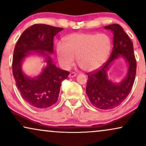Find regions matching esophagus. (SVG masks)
<instances>
[{
    "label": "esophagus",
    "instance_id": "esophagus-1",
    "mask_svg": "<svg viewBox=\"0 0 146 146\" xmlns=\"http://www.w3.org/2000/svg\"><path fill=\"white\" fill-rule=\"evenodd\" d=\"M77 75V73H75V72H72V73H71L69 75V77H74Z\"/></svg>",
    "mask_w": 146,
    "mask_h": 146
}]
</instances>
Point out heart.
<instances>
[{"label": "heart", "mask_w": 146, "mask_h": 146, "mask_svg": "<svg viewBox=\"0 0 146 146\" xmlns=\"http://www.w3.org/2000/svg\"><path fill=\"white\" fill-rule=\"evenodd\" d=\"M64 41L65 44L60 42L56 45L58 60L64 69H69L77 58L83 70H96L106 62L111 49V40L106 34H73Z\"/></svg>", "instance_id": "obj_1"}]
</instances>
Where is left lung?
Masks as SVG:
<instances>
[{
	"instance_id": "1",
	"label": "left lung",
	"mask_w": 146,
	"mask_h": 146,
	"mask_svg": "<svg viewBox=\"0 0 146 146\" xmlns=\"http://www.w3.org/2000/svg\"><path fill=\"white\" fill-rule=\"evenodd\" d=\"M104 28L113 33V49L109 59L100 69L87 73L86 94L94 106L99 109L110 110L119 106L129 94L135 78L137 62L133 44L123 27L119 24H111ZM120 56L126 60L129 69L127 77L117 84L108 80L106 71L111 62Z\"/></svg>"
}]
</instances>
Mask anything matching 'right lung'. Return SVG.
Segmentation results:
<instances>
[{"label": "right lung", "mask_w": 146, "mask_h": 146, "mask_svg": "<svg viewBox=\"0 0 146 146\" xmlns=\"http://www.w3.org/2000/svg\"><path fill=\"white\" fill-rule=\"evenodd\" d=\"M63 28L46 24H34L25 29L17 42L13 56V74L23 98L36 108H46L57 102L61 83L69 72L57 68L48 53H53V39ZM31 51L47 58V66L38 77L32 78L23 73L21 62ZM46 52L45 53V52Z\"/></svg>", "instance_id": "right-lung-1"}]
</instances>
